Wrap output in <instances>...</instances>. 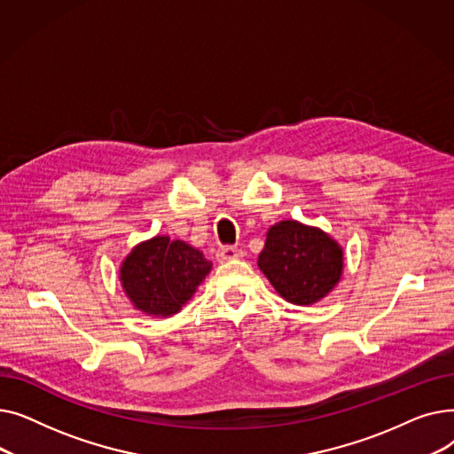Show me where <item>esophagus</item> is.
I'll return each mask as SVG.
<instances>
[{"label":"esophagus","instance_id":"esophagus-1","mask_svg":"<svg viewBox=\"0 0 454 454\" xmlns=\"http://www.w3.org/2000/svg\"><path fill=\"white\" fill-rule=\"evenodd\" d=\"M243 257V250L233 248V247H221L217 250V259L219 261H231V259H239Z\"/></svg>","mask_w":454,"mask_h":454}]
</instances>
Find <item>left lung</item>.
<instances>
[{
  "label": "left lung",
  "mask_w": 454,
  "mask_h": 454,
  "mask_svg": "<svg viewBox=\"0 0 454 454\" xmlns=\"http://www.w3.org/2000/svg\"><path fill=\"white\" fill-rule=\"evenodd\" d=\"M257 267L283 300L294 305H313L339 285L344 250L317 226L279 221L267 231Z\"/></svg>",
  "instance_id": "1"
}]
</instances>
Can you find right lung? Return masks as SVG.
I'll use <instances>...</instances> for the list:
<instances>
[{"mask_svg":"<svg viewBox=\"0 0 454 454\" xmlns=\"http://www.w3.org/2000/svg\"><path fill=\"white\" fill-rule=\"evenodd\" d=\"M211 267L199 248L156 235L130 250L119 269V281L134 309L167 318L193 298Z\"/></svg>","mask_w":454,"mask_h":454,"instance_id":"1","label":"right lung"}]
</instances>
